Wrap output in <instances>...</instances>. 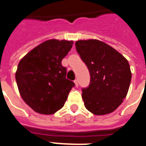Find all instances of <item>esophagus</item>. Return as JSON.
I'll use <instances>...</instances> for the list:
<instances>
[{
  "label": "esophagus",
  "mask_w": 146,
  "mask_h": 146,
  "mask_svg": "<svg viewBox=\"0 0 146 146\" xmlns=\"http://www.w3.org/2000/svg\"><path fill=\"white\" fill-rule=\"evenodd\" d=\"M74 83H75L76 86V87H78V86H79V83H78L77 80H74Z\"/></svg>",
  "instance_id": "34e87169"
}]
</instances>
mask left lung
<instances>
[{
  "instance_id": "1",
  "label": "left lung",
  "mask_w": 146,
  "mask_h": 146,
  "mask_svg": "<svg viewBox=\"0 0 146 146\" xmlns=\"http://www.w3.org/2000/svg\"><path fill=\"white\" fill-rule=\"evenodd\" d=\"M75 44L90 75V85L82 89L85 107L95 115L112 113L127 95L132 78L129 62L98 40H79Z\"/></svg>"
}]
</instances>
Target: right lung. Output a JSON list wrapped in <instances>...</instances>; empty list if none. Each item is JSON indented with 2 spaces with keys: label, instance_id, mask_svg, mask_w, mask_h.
I'll return each instance as SVG.
<instances>
[{
  "label": "right lung",
  "instance_id": "obj_1",
  "mask_svg": "<svg viewBox=\"0 0 146 146\" xmlns=\"http://www.w3.org/2000/svg\"><path fill=\"white\" fill-rule=\"evenodd\" d=\"M73 41L49 40L30 51L19 62L16 81L21 97L35 112L50 115L60 110L72 88L62 60Z\"/></svg>",
  "mask_w": 146,
  "mask_h": 146
}]
</instances>
